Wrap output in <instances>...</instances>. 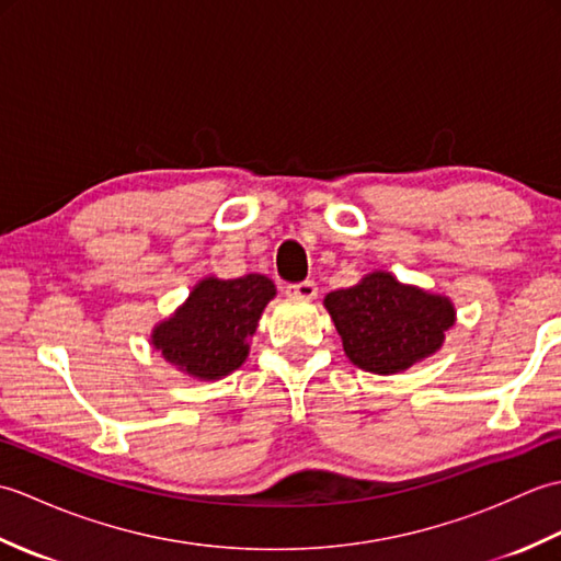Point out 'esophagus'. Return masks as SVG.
I'll use <instances>...</instances> for the list:
<instances>
[{
  "label": "esophagus",
  "mask_w": 561,
  "mask_h": 561,
  "mask_svg": "<svg viewBox=\"0 0 561 561\" xmlns=\"http://www.w3.org/2000/svg\"><path fill=\"white\" fill-rule=\"evenodd\" d=\"M287 294H289V296H294V299H306V301H311V299H316V296H318V287H316V282L306 279V282H299V284H289V287H287Z\"/></svg>",
  "instance_id": "esophagus-1"
}]
</instances>
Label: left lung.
<instances>
[{
  "instance_id": "8db88e82",
  "label": "left lung",
  "mask_w": 561,
  "mask_h": 561,
  "mask_svg": "<svg viewBox=\"0 0 561 561\" xmlns=\"http://www.w3.org/2000/svg\"><path fill=\"white\" fill-rule=\"evenodd\" d=\"M323 306L347 359L376 376L402 374L434 356L456 325V306L446 294L402 284L386 270L364 274L350 289L330 291Z\"/></svg>"
}]
</instances>
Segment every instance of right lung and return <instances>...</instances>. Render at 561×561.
Segmentation results:
<instances>
[{
	"instance_id": "right-lung-1",
	"label": "right lung",
	"mask_w": 561,
	"mask_h": 561,
	"mask_svg": "<svg viewBox=\"0 0 561 561\" xmlns=\"http://www.w3.org/2000/svg\"><path fill=\"white\" fill-rule=\"evenodd\" d=\"M277 296L265 274L199 279L187 299L151 330V347L178 371L219 380L243 366L265 306Z\"/></svg>"
}]
</instances>
